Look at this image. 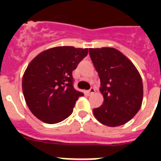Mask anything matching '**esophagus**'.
Listing matches in <instances>:
<instances>
[{"label":"esophagus","instance_id":"obj_1","mask_svg":"<svg viewBox=\"0 0 161 161\" xmlns=\"http://www.w3.org/2000/svg\"><path fill=\"white\" fill-rule=\"evenodd\" d=\"M87 59H88V60H90V58H89V56H88V57H87Z\"/></svg>","mask_w":161,"mask_h":161}]
</instances>
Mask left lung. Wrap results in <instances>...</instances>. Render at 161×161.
I'll list each match as a JSON object with an SVG mask.
<instances>
[{"label": "left lung", "mask_w": 161, "mask_h": 161, "mask_svg": "<svg viewBox=\"0 0 161 161\" xmlns=\"http://www.w3.org/2000/svg\"><path fill=\"white\" fill-rule=\"evenodd\" d=\"M88 52V48L57 47L29 63L22 78V91L29 109L38 119L57 124L72 114L76 101L83 96L74 88L72 73Z\"/></svg>", "instance_id": "left-lung-1"}]
</instances>
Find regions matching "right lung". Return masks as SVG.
I'll list each match as a JSON object with an SVG mask.
<instances>
[{
	"label": "right lung",
	"instance_id": "right-lung-1",
	"mask_svg": "<svg viewBox=\"0 0 161 161\" xmlns=\"http://www.w3.org/2000/svg\"><path fill=\"white\" fill-rule=\"evenodd\" d=\"M89 56L100 78L103 97L100 107L93 108L98 121L109 127L129 122L140 110L143 83L134 64L112 47L90 48Z\"/></svg>",
	"mask_w": 161,
	"mask_h": 161
}]
</instances>
